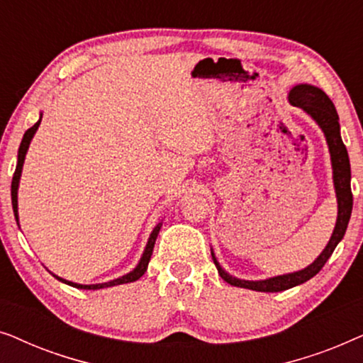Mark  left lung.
<instances>
[{
    "label": "left lung",
    "instance_id": "1",
    "mask_svg": "<svg viewBox=\"0 0 363 363\" xmlns=\"http://www.w3.org/2000/svg\"><path fill=\"white\" fill-rule=\"evenodd\" d=\"M289 102L294 107H299L306 113L314 118L317 125L324 132L327 145H329L330 152V162H332V177H334V188L337 196V223L332 233L329 242H327L325 250L320 252L319 257L309 264L304 269L289 272V274H282L276 277H269V279L262 281H245L238 279L228 274V272L220 266V262L215 257V252L211 251V257L215 261V266L218 269V274L221 279H225L228 284L236 287H245V289L259 291V292H281L291 287L299 286L302 282L309 281L319 272L327 259L332 256V252L339 245L342 238L345 235L347 225H349L350 215H352V205H354V198H352V188H350V160L347 148L342 142L340 137V125H339V116L334 104L329 99V96L319 87L311 86V84H299V86L292 87L289 92Z\"/></svg>",
    "mask_w": 363,
    "mask_h": 363
}]
</instances>
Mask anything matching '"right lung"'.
Instances as JSON below:
<instances>
[{
    "mask_svg": "<svg viewBox=\"0 0 363 363\" xmlns=\"http://www.w3.org/2000/svg\"><path fill=\"white\" fill-rule=\"evenodd\" d=\"M39 123H41V118L34 123L31 128H28L26 132H24V137L21 140V145H19V150H18V163H16V170H14V175H13V182H11V203H13V211H14V218H16L18 221V186H19V178H21V172H23V163H24V158H26V152L29 148V143H31L34 133H36ZM162 228V223H158V225L153 228L150 238H148L147 241V246H145V251H143V255L140 257V261H138V264L135 266V269L128 272V274L122 276V277H117V279L113 281H108V282H102V284H76V282H71V281H66L62 279V277H59L56 274H52L56 277L57 281L64 282V284H69L72 287H77V289H104V287H112V286H118V284H127V282H133L137 279H140V277L145 274L147 267H148V261H150L152 257V252H153V246H155V240L158 236V231H160Z\"/></svg>",
    "mask_w": 363,
    "mask_h": 363,
    "instance_id": "right-lung-1",
    "label": "right lung"
}]
</instances>
